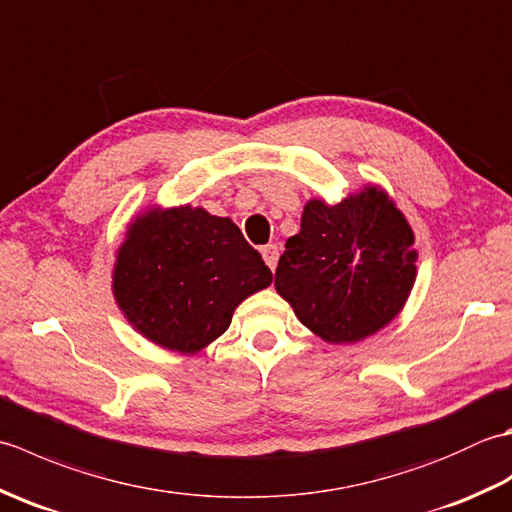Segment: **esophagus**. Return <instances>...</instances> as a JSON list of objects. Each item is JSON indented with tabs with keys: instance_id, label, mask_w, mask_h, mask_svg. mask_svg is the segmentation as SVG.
<instances>
[{
	"instance_id": "1",
	"label": "esophagus",
	"mask_w": 512,
	"mask_h": 512,
	"mask_svg": "<svg viewBox=\"0 0 512 512\" xmlns=\"http://www.w3.org/2000/svg\"><path fill=\"white\" fill-rule=\"evenodd\" d=\"M262 257H264V262L268 264V268H270V270H275V266H277V259H279V246H277V244H268V246H264V248H262Z\"/></svg>"
}]
</instances>
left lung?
<instances>
[{
	"label": "left lung",
	"mask_w": 512,
	"mask_h": 512,
	"mask_svg": "<svg viewBox=\"0 0 512 512\" xmlns=\"http://www.w3.org/2000/svg\"><path fill=\"white\" fill-rule=\"evenodd\" d=\"M413 242L405 213L378 184L334 204L312 198L279 257L275 288L321 341L358 343L405 308L418 275Z\"/></svg>",
	"instance_id": "1"
}]
</instances>
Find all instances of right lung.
<instances>
[{"label": "right lung", "instance_id": "obj_1", "mask_svg": "<svg viewBox=\"0 0 512 512\" xmlns=\"http://www.w3.org/2000/svg\"><path fill=\"white\" fill-rule=\"evenodd\" d=\"M273 273L231 217L154 204L132 217L112 268L127 323L158 347L193 356L231 325L235 308Z\"/></svg>", "mask_w": 512, "mask_h": 512}]
</instances>
